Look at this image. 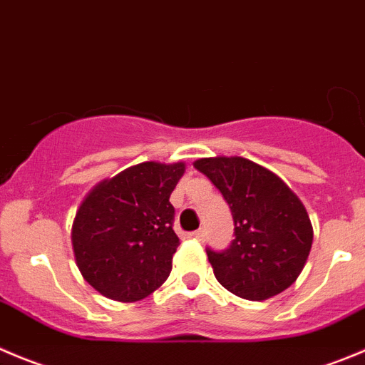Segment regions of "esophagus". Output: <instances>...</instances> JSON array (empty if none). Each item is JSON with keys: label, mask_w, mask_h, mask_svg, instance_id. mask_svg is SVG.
Wrapping results in <instances>:
<instances>
[{"label": "esophagus", "mask_w": 365, "mask_h": 365, "mask_svg": "<svg viewBox=\"0 0 365 365\" xmlns=\"http://www.w3.org/2000/svg\"><path fill=\"white\" fill-rule=\"evenodd\" d=\"M205 235H207L205 228H200V230H196V232L190 233V237H194V239H197V240H203Z\"/></svg>", "instance_id": "esophagus-1"}]
</instances>
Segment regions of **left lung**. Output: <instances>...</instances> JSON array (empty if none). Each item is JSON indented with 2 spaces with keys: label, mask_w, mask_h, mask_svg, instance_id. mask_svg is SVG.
I'll use <instances>...</instances> for the list:
<instances>
[{
  "label": "left lung",
  "mask_w": 365,
  "mask_h": 365,
  "mask_svg": "<svg viewBox=\"0 0 365 365\" xmlns=\"http://www.w3.org/2000/svg\"><path fill=\"white\" fill-rule=\"evenodd\" d=\"M194 168L222 194L235 226L226 250L207 247L219 284L251 302L291 287L314 239L298 196L274 173L242 157L201 158Z\"/></svg>",
  "instance_id": "obj_1"
}]
</instances>
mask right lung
Here are the masks:
<instances>
[{
  "label": "right lung",
  "instance_id": "obj_1",
  "mask_svg": "<svg viewBox=\"0 0 365 365\" xmlns=\"http://www.w3.org/2000/svg\"><path fill=\"white\" fill-rule=\"evenodd\" d=\"M185 165L144 162L101 182L73 222L74 258L85 280L115 302H137L171 272L180 240L169 201Z\"/></svg>",
  "mask_w": 365,
  "mask_h": 365
}]
</instances>
